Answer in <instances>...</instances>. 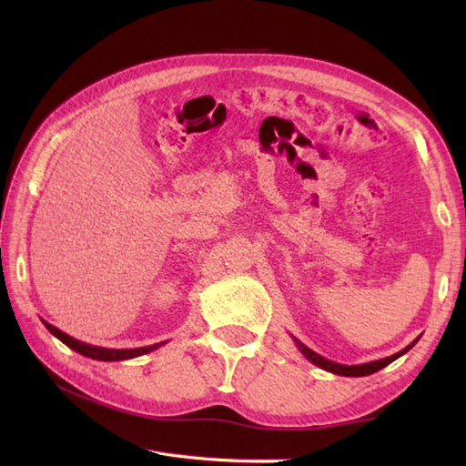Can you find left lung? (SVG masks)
Instances as JSON below:
<instances>
[{"label":"left lung","mask_w":466,"mask_h":466,"mask_svg":"<svg viewBox=\"0 0 466 466\" xmlns=\"http://www.w3.org/2000/svg\"><path fill=\"white\" fill-rule=\"evenodd\" d=\"M294 342H296V346H299V350L306 356V359H309L312 364L320 366V369H324V370H329V372H332V374H340V376H369V374H372V372H376V370L384 369V366L390 364L392 360H397L399 356H402L404 352H409V350L412 349V346L419 342V339L412 340V342L407 346V349H402V350L397 352V354L386 356V359H380V360H372V362H364V364H354V366L339 364V362H334V360H329V359H324V356H320V354H316L314 350H310L309 346L302 344L300 340L294 339Z\"/></svg>","instance_id":"8db88e82"}]
</instances>
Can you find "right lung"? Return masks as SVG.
Instances as JSON below:
<instances>
[{"label": "right lung", "instance_id": "obj_1", "mask_svg": "<svg viewBox=\"0 0 466 466\" xmlns=\"http://www.w3.org/2000/svg\"><path fill=\"white\" fill-rule=\"evenodd\" d=\"M46 324V329L52 332L56 339L62 340L69 349L80 352L82 356H87V359H94V360H104V362H114V360H127V359H136V356H142L146 352H152L156 349H160L164 342H157L152 346H142V349H102V346H92V344H86L82 340H76L72 336L62 332L59 329H56L54 324H47L46 320H42Z\"/></svg>", "mask_w": 466, "mask_h": 466}]
</instances>
